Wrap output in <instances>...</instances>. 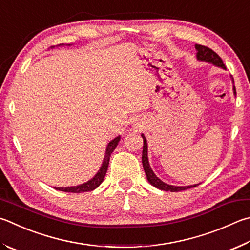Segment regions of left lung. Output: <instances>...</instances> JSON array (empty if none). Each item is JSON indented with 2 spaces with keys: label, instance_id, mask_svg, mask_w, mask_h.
<instances>
[{
  "label": "left lung",
  "instance_id": "8db88e82",
  "mask_svg": "<svg viewBox=\"0 0 250 250\" xmlns=\"http://www.w3.org/2000/svg\"><path fill=\"white\" fill-rule=\"evenodd\" d=\"M196 49H197V58L198 60L201 61H207V62H211L214 65H217L222 67V69H226L223 60H222L221 57L217 54L216 52L213 51L212 49L208 48L206 46H202V44H196ZM234 93L236 94V89L234 87ZM143 138V151H142V164H143V168L145 171V175H146V178L148 180V183L151 184L154 187H156L161 190H164V191H170V192H178V191H183V190H187L189 188H193L197 187L198 185H193V186H186V187H176V186H171V185H167L165 183H163L161 179H158L156 175L154 174L153 170L151 169V166L148 164V160H147V144H146V139L144 138V135L142 134Z\"/></svg>",
  "mask_w": 250,
  "mask_h": 250
}]
</instances>
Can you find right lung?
<instances>
[{
    "label": "right lung",
    "mask_w": 250,
    "mask_h": 250,
    "mask_svg": "<svg viewBox=\"0 0 250 250\" xmlns=\"http://www.w3.org/2000/svg\"><path fill=\"white\" fill-rule=\"evenodd\" d=\"M120 141V137H117L116 139H113L111 142L108 144L107 149H106V155L105 158H104L103 165L101 167V169L98 170L96 176L94 177L93 179H90L87 183H85L83 185L80 186H75V187H66V188H56L57 190H60V191H64V192H74V193H80V192H87V191H92V190L96 189L99 185L103 183L104 178H105V175L108 169V165H109V160H110V155L113 152V149L117 147L118 142Z\"/></svg>",
    "instance_id": "obj_1"
}]
</instances>
